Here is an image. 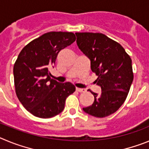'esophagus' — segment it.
I'll use <instances>...</instances> for the list:
<instances>
[{
	"mask_svg": "<svg viewBox=\"0 0 149 149\" xmlns=\"http://www.w3.org/2000/svg\"><path fill=\"white\" fill-rule=\"evenodd\" d=\"M76 90L79 92H81V93H84V92H86V90L84 89V88H76Z\"/></svg>",
	"mask_w": 149,
	"mask_h": 149,
	"instance_id": "34e87169",
	"label": "esophagus"
}]
</instances>
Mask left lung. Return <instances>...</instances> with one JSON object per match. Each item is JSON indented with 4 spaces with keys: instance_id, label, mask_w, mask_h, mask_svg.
I'll return each instance as SVG.
<instances>
[{
    "instance_id": "left-lung-1",
    "label": "left lung",
    "mask_w": 149,
    "mask_h": 149,
    "mask_svg": "<svg viewBox=\"0 0 149 149\" xmlns=\"http://www.w3.org/2000/svg\"><path fill=\"white\" fill-rule=\"evenodd\" d=\"M76 43L91 60V68L98 76L100 95L91 91L94 102L83 111L102 118L115 113L126 100L134 79L131 58L116 41L102 33H76Z\"/></svg>"
}]
</instances>
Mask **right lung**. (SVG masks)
<instances>
[{
	"label": "right lung",
	"mask_w": 149,
	"mask_h": 149,
	"mask_svg": "<svg viewBox=\"0 0 149 149\" xmlns=\"http://www.w3.org/2000/svg\"><path fill=\"white\" fill-rule=\"evenodd\" d=\"M75 41L73 33L49 32L29 42L18 55L13 68L15 93L35 116L46 119L60 113L67 97L76 91L70 82L51 79L49 71L58 53Z\"/></svg>",
	"instance_id": "right-lung-1"
}]
</instances>
